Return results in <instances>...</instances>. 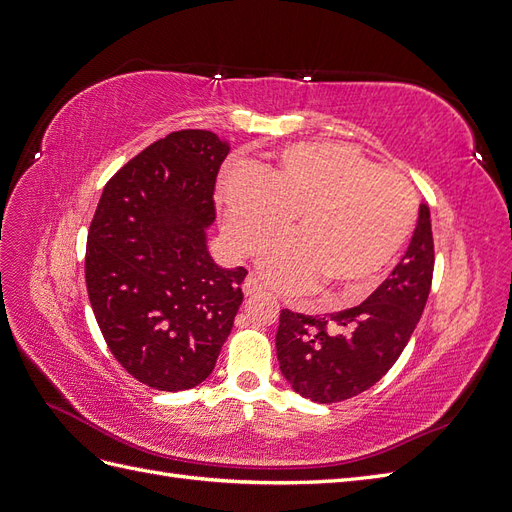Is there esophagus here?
Here are the masks:
<instances>
[{
    "instance_id": "esophagus-1",
    "label": "esophagus",
    "mask_w": 512,
    "mask_h": 512,
    "mask_svg": "<svg viewBox=\"0 0 512 512\" xmlns=\"http://www.w3.org/2000/svg\"><path fill=\"white\" fill-rule=\"evenodd\" d=\"M243 292L247 294V297H254V294H262V284L256 280L254 275L247 277V280L243 282Z\"/></svg>"
}]
</instances>
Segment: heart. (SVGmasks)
<instances>
[{
  "instance_id": "1",
  "label": "heart",
  "mask_w": 512,
  "mask_h": 512,
  "mask_svg": "<svg viewBox=\"0 0 512 512\" xmlns=\"http://www.w3.org/2000/svg\"><path fill=\"white\" fill-rule=\"evenodd\" d=\"M220 198L224 235L239 256L265 250L294 218V237L262 256V275L284 292L318 284L337 301L374 286L416 224L410 181L335 143L290 145L273 164L230 170Z\"/></svg>"
}]
</instances>
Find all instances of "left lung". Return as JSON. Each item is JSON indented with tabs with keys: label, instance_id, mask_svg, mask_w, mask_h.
I'll return each mask as SVG.
<instances>
[{
	"label": "left lung",
	"instance_id": "obj_1",
	"mask_svg": "<svg viewBox=\"0 0 512 512\" xmlns=\"http://www.w3.org/2000/svg\"><path fill=\"white\" fill-rule=\"evenodd\" d=\"M433 260L429 207L421 205L408 252L367 301L324 318L282 309L275 348L292 389L335 404L374 386L410 342L431 290Z\"/></svg>",
	"mask_w": 512,
	"mask_h": 512
}]
</instances>
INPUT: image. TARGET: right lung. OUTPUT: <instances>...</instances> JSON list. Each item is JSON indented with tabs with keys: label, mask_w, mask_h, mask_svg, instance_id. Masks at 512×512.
Returning <instances> with one entry per match:
<instances>
[{
	"label": "right lung",
	"mask_w": 512,
	"mask_h": 512,
	"mask_svg": "<svg viewBox=\"0 0 512 512\" xmlns=\"http://www.w3.org/2000/svg\"><path fill=\"white\" fill-rule=\"evenodd\" d=\"M230 151L209 130H179L108 179L87 235L85 282L108 350L151 389L209 378L243 301L247 271L207 250L215 177Z\"/></svg>",
	"instance_id": "1"
}]
</instances>
